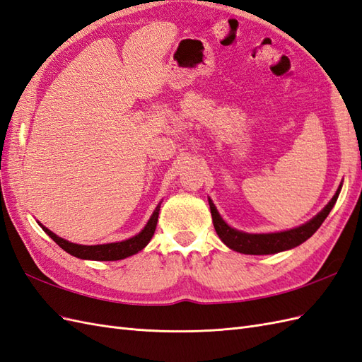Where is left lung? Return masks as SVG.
Here are the masks:
<instances>
[{"label": "left lung", "mask_w": 362, "mask_h": 362, "mask_svg": "<svg viewBox=\"0 0 362 362\" xmlns=\"http://www.w3.org/2000/svg\"><path fill=\"white\" fill-rule=\"evenodd\" d=\"M343 187V182L339 184L334 198L329 201L326 207L321 210L317 216L303 223L300 227L291 228L286 231H277V233H245L230 227L228 223L222 219L219 211L214 207L213 201L209 198V205L211 211V219L214 230H216L219 239L226 243L228 248L233 251H238L242 254H252V256H263V254H276L280 251H286L291 248L298 247L300 243L306 242L312 234H314L321 223L325 222L330 210L338 199V194Z\"/></svg>", "instance_id": "obj_1"}]
</instances>
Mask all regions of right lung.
Instances as JSON below:
<instances>
[{
	"label": "right lung",
	"instance_id": "obj_1",
	"mask_svg": "<svg viewBox=\"0 0 362 362\" xmlns=\"http://www.w3.org/2000/svg\"><path fill=\"white\" fill-rule=\"evenodd\" d=\"M160 207H161V201L158 202L157 207H155L152 216L149 218L148 223H146L144 228L135 234V236L122 240V242H111V243H102V245H79V243H73L68 242L62 238L57 236L53 231L44 227L41 222H37L41 228L50 236L57 245H59L64 251H66L71 256L77 259H83V260H122L129 256H134L139 251H141L148 243L151 242L155 228H157V222H158V214H160Z\"/></svg>",
	"mask_w": 362,
	"mask_h": 362
}]
</instances>
